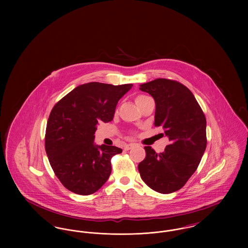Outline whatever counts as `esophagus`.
Masks as SVG:
<instances>
[{"instance_id": "esophagus-1", "label": "esophagus", "mask_w": 248, "mask_h": 248, "mask_svg": "<svg viewBox=\"0 0 248 248\" xmlns=\"http://www.w3.org/2000/svg\"><path fill=\"white\" fill-rule=\"evenodd\" d=\"M136 146H138V144H136V143H129V144H126V145L124 146V150L129 151V150H131L132 148H134V147H136Z\"/></svg>"}]
</instances>
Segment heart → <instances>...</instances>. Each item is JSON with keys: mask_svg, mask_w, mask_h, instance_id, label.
I'll use <instances>...</instances> for the list:
<instances>
[{"mask_svg": "<svg viewBox=\"0 0 248 248\" xmlns=\"http://www.w3.org/2000/svg\"><path fill=\"white\" fill-rule=\"evenodd\" d=\"M148 97H149V96H147V95H144V94H140V95H138V96L136 97L135 101H136V103L138 104V103L141 102L142 100H144V99H146V98H148Z\"/></svg>", "mask_w": 248, "mask_h": 248, "instance_id": "1", "label": "heart"}]
</instances>
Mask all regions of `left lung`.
I'll return each mask as SVG.
<instances>
[{"label": "left lung", "instance_id": "8db88e82", "mask_svg": "<svg viewBox=\"0 0 248 248\" xmlns=\"http://www.w3.org/2000/svg\"><path fill=\"white\" fill-rule=\"evenodd\" d=\"M140 89L155 101V126H161L170 144L156 154L145 147L146 157L139 164L142 180L160 193L181 189L195 172L206 148V120L193 94L182 83L156 79ZM163 134V135H164Z\"/></svg>", "mask_w": 248, "mask_h": 248}]
</instances>
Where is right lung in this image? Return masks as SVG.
Masks as SVG:
<instances>
[{"label":"right lung","mask_w":248,"mask_h":248,"mask_svg":"<svg viewBox=\"0 0 248 248\" xmlns=\"http://www.w3.org/2000/svg\"><path fill=\"white\" fill-rule=\"evenodd\" d=\"M132 86L131 83H84L52 108L46 132V152L65 188L89 195L105 184L111 173V157L123 150L96 145L94 132L98 123L112 121L119 100Z\"/></svg>","instance_id":"obj_1"}]
</instances>
